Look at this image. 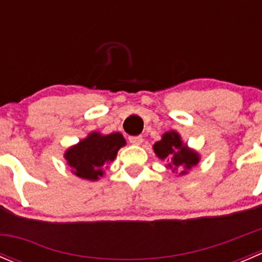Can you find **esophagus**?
<instances>
[{"label":"esophagus","instance_id":"esophagus-1","mask_svg":"<svg viewBox=\"0 0 262 262\" xmlns=\"http://www.w3.org/2000/svg\"><path fill=\"white\" fill-rule=\"evenodd\" d=\"M129 142H130L132 144H136V146H139V144L143 142V138H142L141 136H132L129 137Z\"/></svg>","mask_w":262,"mask_h":262}]
</instances>
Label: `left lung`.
<instances>
[{
	"instance_id": "1",
	"label": "left lung",
	"mask_w": 262,
	"mask_h": 262,
	"mask_svg": "<svg viewBox=\"0 0 262 262\" xmlns=\"http://www.w3.org/2000/svg\"><path fill=\"white\" fill-rule=\"evenodd\" d=\"M153 149L161 160L165 158L171 160L168 167L172 168L173 171H178L179 167H185V170L181 171V175L186 173V170H190L192 166L199 162L198 153L184 146L180 136L176 132H168L163 134L162 139L153 146Z\"/></svg>"
}]
</instances>
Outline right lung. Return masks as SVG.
Segmentation results:
<instances>
[{"instance_id":"obj_1","label":"right lung","mask_w":262,"mask_h":262,"mask_svg":"<svg viewBox=\"0 0 262 262\" xmlns=\"http://www.w3.org/2000/svg\"><path fill=\"white\" fill-rule=\"evenodd\" d=\"M123 146H125V139L120 133L101 136L95 132L77 146L70 148L64 157L68 165L73 168L75 175L94 181L104 175V165L113 162L118 150Z\"/></svg>"}]
</instances>
